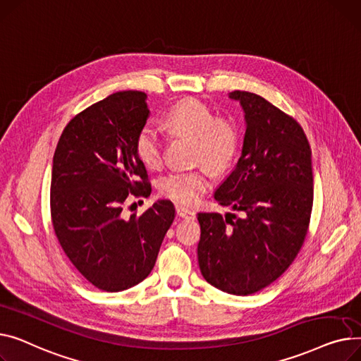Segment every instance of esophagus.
<instances>
[{
  "label": "esophagus",
  "mask_w": 361,
  "mask_h": 361,
  "mask_svg": "<svg viewBox=\"0 0 361 361\" xmlns=\"http://www.w3.org/2000/svg\"><path fill=\"white\" fill-rule=\"evenodd\" d=\"M176 216L180 217V219H185V220H194L195 219V211L185 208L182 205H178L176 207Z\"/></svg>",
  "instance_id": "obj_1"
}]
</instances>
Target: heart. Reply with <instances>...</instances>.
Segmentation results:
<instances>
[{"label": "heart", "mask_w": 361, "mask_h": 361, "mask_svg": "<svg viewBox=\"0 0 361 361\" xmlns=\"http://www.w3.org/2000/svg\"><path fill=\"white\" fill-rule=\"evenodd\" d=\"M164 123L179 135L195 138L194 160L204 161L217 172H223L235 160L239 147L236 125L214 111L202 100L185 97L164 114ZM134 150L137 159L148 169H157L163 163V140L153 125L141 126ZM207 166L192 171L172 172L161 178L160 192L183 205L198 202L209 188L211 176Z\"/></svg>", "instance_id": "1"}]
</instances>
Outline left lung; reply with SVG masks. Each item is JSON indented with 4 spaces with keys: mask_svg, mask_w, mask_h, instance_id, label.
<instances>
[{
    "mask_svg": "<svg viewBox=\"0 0 361 361\" xmlns=\"http://www.w3.org/2000/svg\"><path fill=\"white\" fill-rule=\"evenodd\" d=\"M246 121L242 156L214 198L242 214L198 213L202 277L236 295L253 294L291 265L313 207L312 150L300 123L264 97L235 90Z\"/></svg>",
    "mask_w": 361,
    "mask_h": 361,
    "instance_id": "1",
    "label": "left lung"
}]
</instances>
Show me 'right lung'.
I'll list each match as a JSON object with an SVG mask.
<instances>
[{
  "label": "right lung",
  "mask_w": 361,
  "mask_h": 361,
  "mask_svg": "<svg viewBox=\"0 0 361 361\" xmlns=\"http://www.w3.org/2000/svg\"><path fill=\"white\" fill-rule=\"evenodd\" d=\"M147 94L118 92L89 106L63 128L54 154L51 217L56 239L77 271L103 291H122L152 272L173 204L160 200L125 219L130 194L152 185L134 141L150 116Z\"/></svg>",
  "instance_id": "right-lung-1"
}]
</instances>
